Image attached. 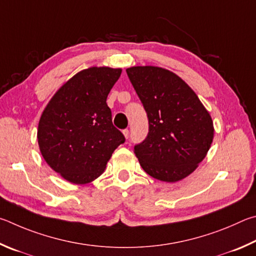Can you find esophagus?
Wrapping results in <instances>:
<instances>
[{"mask_svg":"<svg viewBox=\"0 0 256 256\" xmlns=\"http://www.w3.org/2000/svg\"><path fill=\"white\" fill-rule=\"evenodd\" d=\"M122 134H124L126 138H128V137H129V130H128V129H124V130H122Z\"/></svg>","mask_w":256,"mask_h":256,"instance_id":"esophagus-1","label":"esophagus"}]
</instances>
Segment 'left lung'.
<instances>
[{"label": "left lung", "mask_w": 256, "mask_h": 256, "mask_svg": "<svg viewBox=\"0 0 256 256\" xmlns=\"http://www.w3.org/2000/svg\"><path fill=\"white\" fill-rule=\"evenodd\" d=\"M148 118V134L135 146L142 170L154 178L176 182L202 162L214 140L209 112L189 85L156 66L126 70Z\"/></svg>", "instance_id": "1"}]
</instances>
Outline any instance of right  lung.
<instances>
[{"label": "right lung", "mask_w": 256, "mask_h": 256, "mask_svg": "<svg viewBox=\"0 0 256 256\" xmlns=\"http://www.w3.org/2000/svg\"><path fill=\"white\" fill-rule=\"evenodd\" d=\"M121 68L90 67L75 74L52 98L38 124V144L54 171L75 184L103 173L122 132L112 124L106 104Z\"/></svg>", "instance_id": "right-lung-1"}]
</instances>
